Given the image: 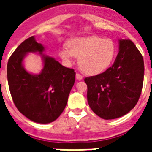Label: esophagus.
Wrapping results in <instances>:
<instances>
[{
  "mask_svg": "<svg viewBox=\"0 0 152 152\" xmlns=\"http://www.w3.org/2000/svg\"><path fill=\"white\" fill-rule=\"evenodd\" d=\"M76 78L77 79V80H82V79H83V76H82V75H80V73H76Z\"/></svg>",
  "mask_w": 152,
  "mask_h": 152,
  "instance_id": "obj_1",
  "label": "esophagus"
}]
</instances>
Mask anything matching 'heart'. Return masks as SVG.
I'll return each mask as SVG.
<instances>
[{
  "mask_svg": "<svg viewBox=\"0 0 152 152\" xmlns=\"http://www.w3.org/2000/svg\"><path fill=\"white\" fill-rule=\"evenodd\" d=\"M116 46L110 39L99 36L80 37L72 39L69 48L60 50V56L67 62L79 57V66L84 73L94 76L104 72L113 61Z\"/></svg>",
  "mask_w": 152,
  "mask_h": 152,
  "instance_id": "heart-1",
  "label": "heart"
}]
</instances>
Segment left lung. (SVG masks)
<instances>
[{
    "label": "left lung",
    "instance_id": "left-lung-1",
    "mask_svg": "<svg viewBox=\"0 0 152 152\" xmlns=\"http://www.w3.org/2000/svg\"><path fill=\"white\" fill-rule=\"evenodd\" d=\"M144 73V59L139 50L132 41L120 40L119 52L112 66L84 79L91 109L106 120L125 115L139 100Z\"/></svg>",
    "mask_w": 152,
    "mask_h": 152
}]
</instances>
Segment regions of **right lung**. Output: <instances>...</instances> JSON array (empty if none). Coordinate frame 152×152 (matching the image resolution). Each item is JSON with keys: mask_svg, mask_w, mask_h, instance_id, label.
Returning <instances> with one entry per match:
<instances>
[{"mask_svg": "<svg viewBox=\"0 0 152 152\" xmlns=\"http://www.w3.org/2000/svg\"><path fill=\"white\" fill-rule=\"evenodd\" d=\"M44 47L34 36L23 41L13 52L7 65L8 83L13 102L20 113L34 122L55 121L66 106L75 83L74 69L66 68L52 57L43 56L41 73L27 72L22 62L30 52L42 54Z\"/></svg>", "mask_w": 152, "mask_h": 152, "instance_id": "right-lung-1", "label": "right lung"}]
</instances>
